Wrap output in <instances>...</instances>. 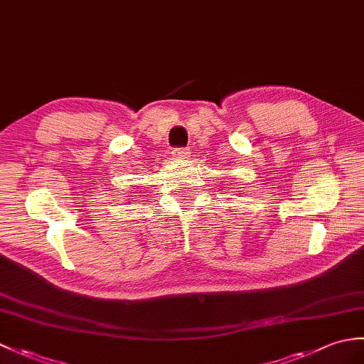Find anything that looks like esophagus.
Wrapping results in <instances>:
<instances>
[{
    "mask_svg": "<svg viewBox=\"0 0 364 364\" xmlns=\"http://www.w3.org/2000/svg\"><path fill=\"white\" fill-rule=\"evenodd\" d=\"M173 156L176 158V159H189V156H191V150L189 149H175L173 151Z\"/></svg>",
    "mask_w": 364,
    "mask_h": 364,
    "instance_id": "34e87169",
    "label": "esophagus"
}]
</instances>
